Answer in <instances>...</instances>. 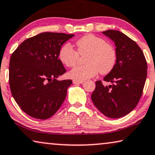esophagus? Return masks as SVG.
Masks as SVG:
<instances>
[{
	"label": "esophagus",
	"instance_id": "obj_1",
	"mask_svg": "<svg viewBox=\"0 0 155 155\" xmlns=\"http://www.w3.org/2000/svg\"><path fill=\"white\" fill-rule=\"evenodd\" d=\"M84 83V81H78V80H73V84H81Z\"/></svg>",
	"mask_w": 155,
	"mask_h": 155
}]
</instances>
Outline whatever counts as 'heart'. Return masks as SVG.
<instances>
[{"mask_svg": "<svg viewBox=\"0 0 155 155\" xmlns=\"http://www.w3.org/2000/svg\"><path fill=\"white\" fill-rule=\"evenodd\" d=\"M76 45L77 51L71 45L65 44L59 53V58L62 64L69 67L77 64L78 55L87 54L84 59L86 64L71 69L69 72V77L83 81L95 77L98 71L101 74H106L114 68L117 60L116 51L103 38L88 34L78 39Z\"/></svg>", "mask_w": 155, "mask_h": 155, "instance_id": "b5f03b06", "label": "heart"}]
</instances>
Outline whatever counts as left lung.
Masks as SVG:
<instances>
[{
	"instance_id": "obj_1",
	"label": "left lung",
	"mask_w": 155,
	"mask_h": 155,
	"mask_svg": "<svg viewBox=\"0 0 155 155\" xmlns=\"http://www.w3.org/2000/svg\"><path fill=\"white\" fill-rule=\"evenodd\" d=\"M102 34L114 43L117 60L112 70L104 77L112 84L104 86L97 81L91 99L104 116L118 119L138 104L147 78V64L142 50L126 35L115 30Z\"/></svg>"
}]
</instances>
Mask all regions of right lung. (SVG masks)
<instances>
[{
    "label": "right lung",
    "instance_id": "obj_1",
    "mask_svg": "<svg viewBox=\"0 0 155 155\" xmlns=\"http://www.w3.org/2000/svg\"><path fill=\"white\" fill-rule=\"evenodd\" d=\"M74 36L44 32L23 41L12 54L10 90L19 107L30 117L48 119L64 102L72 81L57 79L66 72L58 56L62 45Z\"/></svg>",
    "mask_w": 155,
    "mask_h": 155
}]
</instances>
